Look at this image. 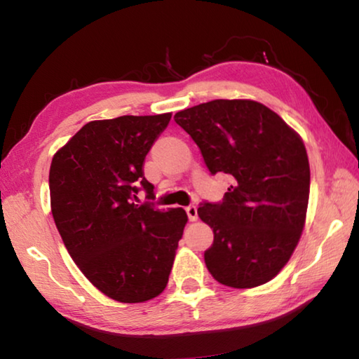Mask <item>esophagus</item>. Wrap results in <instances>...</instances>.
I'll return each instance as SVG.
<instances>
[{"label":"esophagus","mask_w":359,"mask_h":359,"mask_svg":"<svg viewBox=\"0 0 359 359\" xmlns=\"http://www.w3.org/2000/svg\"><path fill=\"white\" fill-rule=\"evenodd\" d=\"M185 210H187L188 218H190V222H196L198 220V209H196V205H188Z\"/></svg>","instance_id":"obj_1"}]
</instances>
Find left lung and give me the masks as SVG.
<instances>
[{
    "label": "left lung",
    "instance_id": "obj_1",
    "mask_svg": "<svg viewBox=\"0 0 359 359\" xmlns=\"http://www.w3.org/2000/svg\"><path fill=\"white\" fill-rule=\"evenodd\" d=\"M201 150L210 174L233 184L198 215L214 229L204 261L217 282L259 287L288 263L306 223L311 168L301 136L252 100H214L174 115Z\"/></svg>",
    "mask_w": 359,
    "mask_h": 359
}]
</instances>
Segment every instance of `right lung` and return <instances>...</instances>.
<instances>
[{
    "label": "right lung",
    "mask_w": 359,
    "mask_h": 359,
    "mask_svg": "<svg viewBox=\"0 0 359 359\" xmlns=\"http://www.w3.org/2000/svg\"><path fill=\"white\" fill-rule=\"evenodd\" d=\"M171 114L123 115L83 125L52 158L50 208L66 250L101 293L125 304L166 288L188 222L180 208L136 204L144 160Z\"/></svg>",
    "instance_id": "right-lung-1"
}]
</instances>
